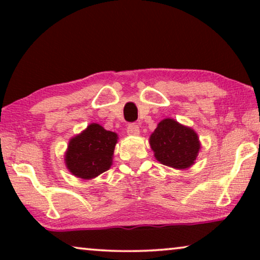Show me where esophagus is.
Listing matches in <instances>:
<instances>
[{"instance_id": "obj_1", "label": "esophagus", "mask_w": 260, "mask_h": 260, "mask_svg": "<svg viewBox=\"0 0 260 260\" xmlns=\"http://www.w3.org/2000/svg\"><path fill=\"white\" fill-rule=\"evenodd\" d=\"M126 131L129 135H133V136H136V135L140 134V126L137 125L136 123H131L127 125Z\"/></svg>"}]
</instances>
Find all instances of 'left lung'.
<instances>
[{"label":"left lung","instance_id":"left-lung-1","mask_svg":"<svg viewBox=\"0 0 260 260\" xmlns=\"http://www.w3.org/2000/svg\"><path fill=\"white\" fill-rule=\"evenodd\" d=\"M155 157L162 165L186 169L197 159L200 142L194 130L167 118L158 123L150 136Z\"/></svg>","mask_w":260,"mask_h":260}]
</instances>
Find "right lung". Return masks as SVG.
Returning <instances> with one entry per match:
<instances>
[{"mask_svg": "<svg viewBox=\"0 0 260 260\" xmlns=\"http://www.w3.org/2000/svg\"><path fill=\"white\" fill-rule=\"evenodd\" d=\"M116 143L117 134L99 124H90L70 141L65 157L67 168L80 179H93L111 167Z\"/></svg>", "mask_w": 260, "mask_h": 260, "instance_id": "right-lung-1", "label": "right lung"}]
</instances>
